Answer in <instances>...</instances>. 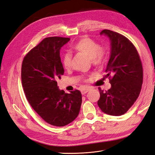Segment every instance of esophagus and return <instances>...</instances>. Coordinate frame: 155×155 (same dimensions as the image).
<instances>
[{
	"instance_id": "obj_1",
	"label": "esophagus",
	"mask_w": 155,
	"mask_h": 155,
	"mask_svg": "<svg viewBox=\"0 0 155 155\" xmlns=\"http://www.w3.org/2000/svg\"><path fill=\"white\" fill-rule=\"evenodd\" d=\"M91 87H85L84 88H83L82 90H81V94L83 95H84V94H85L86 93H87L88 92V91L89 90H91Z\"/></svg>"
}]
</instances>
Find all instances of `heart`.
I'll return each mask as SVG.
<instances>
[{
  "label": "heart",
  "instance_id": "obj_1",
  "mask_svg": "<svg viewBox=\"0 0 155 155\" xmlns=\"http://www.w3.org/2000/svg\"><path fill=\"white\" fill-rule=\"evenodd\" d=\"M71 49L76 52L81 53L88 56L94 65H100L104 62L105 50L95 41L88 37H81L71 46ZM62 63L64 68H70L72 65L71 55L68 53L65 54L62 59Z\"/></svg>",
  "mask_w": 155,
  "mask_h": 155
}]
</instances>
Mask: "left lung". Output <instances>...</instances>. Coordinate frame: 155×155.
Listing matches in <instances>:
<instances>
[{"mask_svg": "<svg viewBox=\"0 0 155 155\" xmlns=\"http://www.w3.org/2000/svg\"><path fill=\"white\" fill-rule=\"evenodd\" d=\"M110 41V55L105 72L111 87L100 94L97 105L102 112L111 116L124 114L137 100L143 82V68L135 46L125 36L104 30Z\"/></svg>", "mask_w": 155, "mask_h": 155, "instance_id": "left-lung-1", "label": "left lung"}]
</instances>
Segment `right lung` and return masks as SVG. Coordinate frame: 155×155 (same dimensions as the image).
<instances>
[{
    "label": "right lung",
    "mask_w": 155,
    "mask_h": 155,
    "mask_svg": "<svg viewBox=\"0 0 155 155\" xmlns=\"http://www.w3.org/2000/svg\"><path fill=\"white\" fill-rule=\"evenodd\" d=\"M70 38L46 37L23 59L22 84L28 101L46 122L63 127L77 118L82 103L81 92L60 90L57 80L64 74L60 50Z\"/></svg>",
    "instance_id": "obj_1"
}]
</instances>
